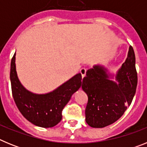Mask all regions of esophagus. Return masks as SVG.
Masks as SVG:
<instances>
[{"mask_svg": "<svg viewBox=\"0 0 147 147\" xmlns=\"http://www.w3.org/2000/svg\"><path fill=\"white\" fill-rule=\"evenodd\" d=\"M80 74H82V77L84 78L85 76V74H86V69L85 67H82L80 69Z\"/></svg>", "mask_w": 147, "mask_h": 147, "instance_id": "1", "label": "esophagus"}]
</instances>
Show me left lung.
Wrapping results in <instances>:
<instances>
[{
	"label": "left lung",
	"mask_w": 147,
	"mask_h": 147,
	"mask_svg": "<svg viewBox=\"0 0 147 147\" xmlns=\"http://www.w3.org/2000/svg\"><path fill=\"white\" fill-rule=\"evenodd\" d=\"M113 77L115 81L112 80ZM137 83L136 57L132 46L115 75L101 65L88 69L82 85L88 97L85 109L87 124L94 128H102L120 119L132 103Z\"/></svg>",
	"instance_id": "obj_1"
}]
</instances>
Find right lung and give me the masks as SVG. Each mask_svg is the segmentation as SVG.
<instances>
[{
    "label": "right lung",
    "mask_w": 147,
    "mask_h": 147,
    "mask_svg": "<svg viewBox=\"0 0 147 147\" xmlns=\"http://www.w3.org/2000/svg\"><path fill=\"white\" fill-rule=\"evenodd\" d=\"M15 53L11 61L10 81L15 102L22 115L31 123L44 128L54 127L62 120V110L82 85L77 74L53 91L37 94L26 89L18 79Z\"/></svg>",
    "instance_id": "obj_1"
}]
</instances>
